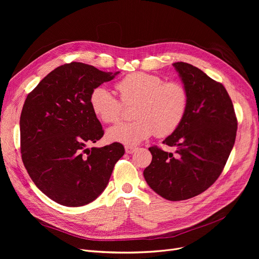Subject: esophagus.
Listing matches in <instances>:
<instances>
[{
  "mask_svg": "<svg viewBox=\"0 0 259 259\" xmlns=\"http://www.w3.org/2000/svg\"><path fill=\"white\" fill-rule=\"evenodd\" d=\"M125 150H126V153L131 154V153H133V152L137 151V150H138V148L135 147V146H126V147H125Z\"/></svg>",
  "mask_w": 259,
  "mask_h": 259,
  "instance_id": "esophagus-1",
  "label": "esophagus"
}]
</instances>
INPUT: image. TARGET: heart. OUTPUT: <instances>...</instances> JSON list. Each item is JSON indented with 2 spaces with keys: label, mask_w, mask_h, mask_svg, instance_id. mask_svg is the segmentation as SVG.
<instances>
[{
  "label": "heart",
  "mask_w": 259,
  "mask_h": 259,
  "mask_svg": "<svg viewBox=\"0 0 259 259\" xmlns=\"http://www.w3.org/2000/svg\"><path fill=\"white\" fill-rule=\"evenodd\" d=\"M115 88L120 101L103 86L91 91L89 104L93 113L106 124H116L125 107L133 108V117L107 131V139L126 145H137L155 133L165 138L173 133L187 113L189 93L180 81H165L159 75L146 72L130 73L119 79Z\"/></svg>",
  "instance_id": "1"
}]
</instances>
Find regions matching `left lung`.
<instances>
[{"label": "left lung", "mask_w": 259, "mask_h": 259, "mask_svg": "<svg viewBox=\"0 0 259 259\" xmlns=\"http://www.w3.org/2000/svg\"><path fill=\"white\" fill-rule=\"evenodd\" d=\"M189 93L187 113L162 142L176 147V156L157 146L149 148L152 161L144 178L168 200L194 197L220 178L235 143L237 118L223 84L188 63L173 64Z\"/></svg>", "instance_id": "1"}]
</instances>
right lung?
<instances>
[{
    "label": "right lung",
    "instance_id": "1",
    "mask_svg": "<svg viewBox=\"0 0 259 259\" xmlns=\"http://www.w3.org/2000/svg\"><path fill=\"white\" fill-rule=\"evenodd\" d=\"M112 74L72 62L46 75L27 95L21 118L23 164L35 186L66 207H80L107 187L124 146L87 148L104 135L89 104L91 91Z\"/></svg>",
    "mask_w": 259,
    "mask_h": 259
}]
</instances>
